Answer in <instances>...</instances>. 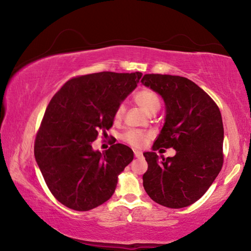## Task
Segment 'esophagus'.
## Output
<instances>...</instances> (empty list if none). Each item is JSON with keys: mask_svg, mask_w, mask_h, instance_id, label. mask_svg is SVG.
Here are the masks:
<instances>
[{"mask_svg": "<svg viewBox=\"0 0 251 251\" xmlns=\"http://www.w3.org/2000/svg\"><path fill=\"white\" fill-rule=\"evenodd\" d=\"M134 155H135V157H141L142 151H134Z\"/></svg>", "mask_w": 251, "mask_h": 251, "instance_id": "34e87169", "label": "esophagus"}]
</instances>
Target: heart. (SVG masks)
I'll use <instances>...</instances> for the list:
<instances>
[{
  "mask_svg": "<svg viewBox=\"0 0 251 251\" xmlns=\"http://www.w3.org/2000/svg\"><path fill=\"white\" fill-rule=\"evenodd\" d=\"M134 101L141 107L144 112L148 115H154L160 108V100L157 93L154 92L151 88H143V90L135 93L134 95ZM125 108L123 105L117 106L115 110V117L116 121L122 120L123 115H124ZM123 141L128 144L131 147L139 148L146 145L147 142L150 141V134L145 133L142 130L130 129L127 130L126 133L123 135Z\"/></svg>",
  "mask_w": 251,
  "mask_h": 251,
  "instance_id": "heart-1",
  "label": "heart"
}]
</instances>
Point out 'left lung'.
<instances>
[{
	"label": "left lung",
	"mask_w": 251,
	"mask_h": 251,
	"mask_svg": "<svg viewBox=\"0 0 251 251\" xmlns=\"http://www.w3.org/2000/svg\"><path fill=\"white\" fill-rule=\"evenodd\" d=\"M141 82L166 105L165 124L152 151L144 152L148 164L144 188L161 206L187 207L207 192L222 171V114L214 100L186 77L145 74ZM161 147L174 148L176 155L159 161L154 151Z\"/></svg>",
	"instance_id": "1"
}]
</instances>
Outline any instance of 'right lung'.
I'll use <instances>...</instances> for the list:
<instances>
[{"mask_svg":"<svg viewBox=\"0 0 251 251\" xmlns=\"http://www.w3.org/2000/svg\"><path fill=\"white\" fill-rule=\"evenodd\" d=\"M142 73L100 72L76 76L63 85L46 107L34 155L53 196L71 209L87 211L115 192L118 175L134 158L128 146L94 151L93 142L113 126L114 115Z\"/></svg>","mask_w":251,"mask_h":251,"instance_id":"add662e5","label":"right lung"}]
</instances>
